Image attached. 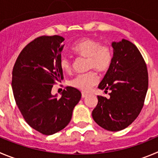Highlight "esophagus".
Masks as SVG:
<instances>
[{"label":"esophagus","instance_id":"esophagus-1","mask_svg":"<svg viewBox=\"0 0 158 158\" xmlns=\"http://www.w3.org/2000/svg\"><path fill=\"white\" fill-rule=\"evenodd\" d=\"M87 97V94L86 93H82V98H85V97Z\"/></svg>","mask_w":158,"mask_h":158}]
</instances>
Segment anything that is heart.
<instances>
[{"label":"heart","instance_id":"obj_1","mask_svg":"<svg viewBox=\"0 0 158 158\" xmlns=\"http://www.w3.org/2000/svg\"><path fill=\"white\" fill-rule=\"evenodd\" d=\"M72 51L79 57L86 58V69H97L101 72H106L112 62V51L109 46L101 44V42L93 38L84 37L75 43ZM60 67L64 72H69L72 69V62L69 57L62 56L60 59ZM99 78L94 71L75 76L69 85L82 91H88L98 82Z\"/></svg>","mask_w":158,"mask_h":158}]
</instances>
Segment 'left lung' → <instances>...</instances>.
<instances>
[{"label": "left lung", "instance_id": "1", "mask_svg": "<svg viewBox=\"0 0 158 158\" xmlns=\"http://www.w3.org/2000/svg\"><path fill=\"white\" fill-rule=\"evenodd\" d=\"M112 62L99 84L110 89L108 98L97 96L92 116L108 131H120L132 124L140 113L148 89V72L142 54L132 43L122 39L113 42Z\"/></svg>", "mask_w": 158, "mask_h": 158}]
</instances>
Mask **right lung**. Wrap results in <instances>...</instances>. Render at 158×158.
<instances>
[{
    "label": "right lung",
    "mask_w": 158,
    "mask_h": 158,
    "mask_svg": "<svg viewBox=\"0 0 158 158\" xmlns=\"http://www.w3.org/2000/svg\"><path fill=\"white\" fill-rule=\"evenodd\" d=\"M62 36L36 38L19 54L12 71L13 94L26 122L44 135H52L68 126L80 91L67 86L57 98L51 89L63 79L60 67Z\"/></svg>",
    "instance_id": "right-lung-1"
}]
</instances>
